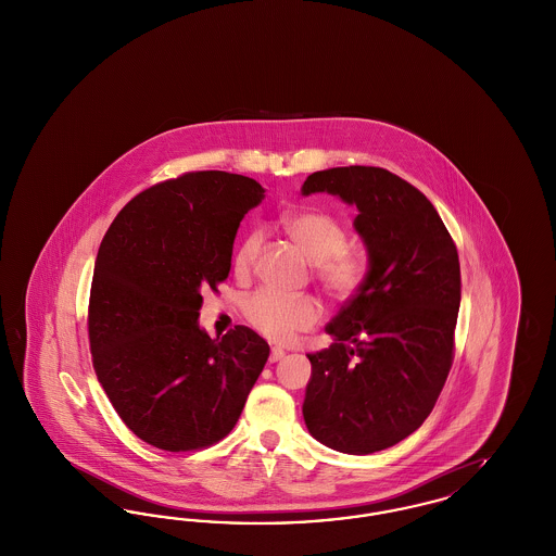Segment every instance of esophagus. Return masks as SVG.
<instances>
[{
    "label": "esophagus",
    "mask_w": 556,
    "mask_h": 556,
    "mask_svg": "<svg viewBox=\"0 0 556 556\" xmlns=\"http://www.w3.org/2000/svg\"><path fill=\"white\" fill-rule=\"evenodd\" d=\"M283 356H286V352H283V350L273 348V350H270V356H268V363H277V361H281Z\"/></svg>",
    "instance_id": "1"
}]
</instances>
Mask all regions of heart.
<instances>
[{"mask_svg": "<svg viewBox=\"0 0 556 556\" xmlns=\"http://www.w3.org/2000/svg\"><path fill=\"white\" fill-rule=\"evenodd\" d=\"M281 227L302 254L315 263V275L331 298L345 300L361 288L365 268L345 250L344 227L336 218L317 211L288 212L281 218ZM258 245V233L241 239L233 256L238 273L252 266ZM243 313L256 331L277 344H290L298 333L313 329L323 315L320 304L311 295H283L268 290L252 293L243 304Z\"/></svg>", "mask_w": 556, "mask_h": 556, "instance_id": "1", "label": "heart"}]
</instances>
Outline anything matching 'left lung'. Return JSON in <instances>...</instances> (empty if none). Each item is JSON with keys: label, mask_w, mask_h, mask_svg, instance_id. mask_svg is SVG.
<instances>
[{"label": "left lung", "mask_w": 556, "mask_h": 556, "mask_svg": "<svg viewBox=\"0 0 556 556\" xmlns=\"http://www.w3.org/2000/svg\"><path fill=\"white\" fill-rule=\"evenodd\" d=\"M323 191L356 206L369 270L325 327L333 344L308 354L302 415L320 444L370 454L417 431L446 383L460 306L458 252L433 204L386 168L308 175L302 195Z\"/></svg>", "instance_id": "left-lung-1"}]
</instances>
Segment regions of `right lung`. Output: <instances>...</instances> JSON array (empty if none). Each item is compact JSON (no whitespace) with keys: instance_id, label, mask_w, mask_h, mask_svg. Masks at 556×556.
Segmentation results:
<instances>
[{"instance_id":"obj_1","label":"right lung","mask_w":556,"mask_h":556,"mask_svg":"<svg viewBox=\"0 0 556 556\" xmlns=\"http://www.w3.org/2000/svg\"><path fill=\"white\" fill-rule=\"evenodd\" d=\"M265 187L225 170L186 173L135 195L100 243L91 295L93 369L137 438L168 452L223 440L265 369L268 344L238 325L200 327L202 290L229 277L241 218Z\"/></svg>"}]
</instances>
